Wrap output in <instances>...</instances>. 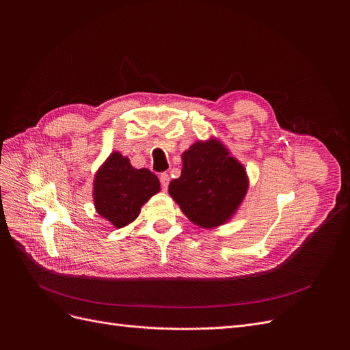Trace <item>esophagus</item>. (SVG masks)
Listing matches in <instances>:
<instances>
[{"label":"esophagus","mask_w":350,"mask_h":350,"mask_svg":"<svg viewBox=\"0 0 350 350\" xmlns=\"http://www.w3.org/2000/svg\"><path fill=\"white\" fill-rule=\"evenodd\" d=\"M160 183H161L163 190H167L169 183H170V176L167 173H161L160 174Z\"/></svg>","instance_id":"esophagus-1"}]
</instances>
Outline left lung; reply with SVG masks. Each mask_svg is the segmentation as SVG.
Segmentation results:
<instances>
[{
	"mask_svg": "<svg viewBox=\"0 0 350 350\" xmlns=\"http://www.w3.org/2000/svg\"><path fill=\"white\" fill-rule=\"evenodd\" d=\"M181 160V176L170 181L169 194L198 227L226 224L248 190L244 165L217 139L196 142Z\"/></svg>",
	"mask_w": 350,
	"mask_h": 350,
	"instance_id": "left-lung-1",
	"label": "left lung"
}]
</instances>
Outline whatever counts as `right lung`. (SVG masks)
Instances as JSON below:
<instances>
[{"label": "right lung", "instance_id": "right-lung-1", "mask_svg": "<svg viewBox=\"0 0 350 350\" xmlns=\"http://www.w3.org/2000/svg\"><path fill=\"white\" fill-rule=\"evenodd\" d=\"M159 190L156 174L147 169H135L131 160L113 152L95 176V208L112 226L122 228L135 221L142 206Z\"/></svg>", "mask_w": 350, "mask_h": 350}]
</instances>
